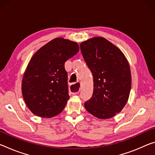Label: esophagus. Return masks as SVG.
I'll return each instance as SVG.
<instances>
[{
  "instance_id": "esophagus-1",
  "label": "esophagus",
  "mask_w": 155,
  "mask_h": 155,
  "mask_svg": "<svg viewBox=\"0 0 155 155\" xmlns=\"http://www.w3.org/2000/svg\"><path fill=\"white\" fill-rule=\"evenodd\" d=\"M74 84L77 85L76 87H77L78 88L77 90L74 91L73 87H74ZM81 83L80 82H77V83H76V84H72V85H71L70 88H71V92H72V94H78V92H80V86H81Z\"/></svg>"
}]
</instances>
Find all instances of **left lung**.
<instances>
[{
    "label": "left lung",
    "instance_id": "left-lung-1",
    "mask_svg": "<svg viewBox=\"0 0 155 155\" xmlns=\"http://www.w3.org/2000/svg\"><path fill=\"white\" fill-rule=\"evenodd\" d=\"M80 48L94 80L92 97L85 108L100 119L114 117L127 104L130 92L128 61L119 48L101 36L83 41Z\"/></svg>",
    "mask_w": 155,
    "mask_h": 155
}]
</instances>
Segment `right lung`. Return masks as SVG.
Returning a JSON list of instances; mask_svg holds the SVG:
<instances>
[{"label": "right lung", "instance_id": "obj_1", "mask_svg": "<svg viewBox=\"0 0 155 155\" xmlns=\"http://www.w3.org/2000/svg\"><path fill=\"white\" fill-rule=\"evenodd\" d=\"M79 51V46L63 38L46 43L32 56L22 79V94L29 110L43 118L63 111L70 99L65 62Z\"/></svg>", "mask_w": 155, "mask_h": 155}]
</instances>
